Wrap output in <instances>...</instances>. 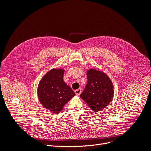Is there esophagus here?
Segmentation results:
<instances>
[{
	"instance_id": "obj_1",
	"label": "esophagus",
	"mask_w": 151,
	"mask_h": 151,
	"mask_svg": "<svg viewBox=\"0 0 151 151\" xmlns=\"http://www.w3.org/2000/svg\"><path fill=\"white\" fill-rule=\"evenodd\" d=\"M81 91H82V89L81 88H79L78 90H75V94L77 96H79L81 94Z\"/></svg>"
}]
</instances>
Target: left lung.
Listing matches in <instances>:
<instances>
[{
    "instance_id": "1",
    "label": "left lung",
    "mask_w": 151,
    "mask_h": 151,
    "mask_svg": "<svg viewBox=\"0 0 151 151\" xmlns=\"http://www.w3.org/2000/svg\"><path fill=\"white\" fill-rule=\"evenodd\" d=\"M87 83L80 97L94 112L102 111L112 102L114 95L113 83L106 73L91 68L87 71Z\"/></svg>"
}]
</instances>
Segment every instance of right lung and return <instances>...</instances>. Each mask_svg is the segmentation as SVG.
Returning <instances> with one entry per match:
<instances>
[{
    "instance_id": "right-lung-1",
    "label": "right lung",
    "mask_w": 151,
    "mask_h": 151,
    "mask_svg": "<svg viewBox=\"0 0 151 151\" xmlns=\"http://www.w3.org/2000/svg\"><path fill=\"white\" fill-rule=\"evenodd\" d=\"M64 70L53 68L40 80L37 93L40 104L54 114H58L75 96L72 88L63 81Z\"/></svg>"
}]
</instances>
